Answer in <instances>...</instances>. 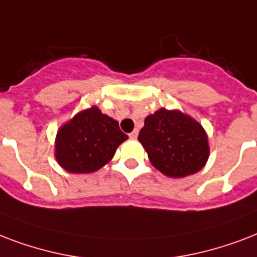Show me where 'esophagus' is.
Wrapping results in <instances>:
<instances>
[{
  "mask_svg": "<svg viewBox=\"0 0 257 257\" xmlns=\"http://www.w3.org/2000/svg\"><path fill=\"white\" fill-rule=\"evenodd\" d=\"M128 137H130L131 139H137V138H138V128H135V130L133 131V133H130V135H128Z\"/></svg>",
  "mask_w": 257,
  "mask_h": 257,
  "instance_id": "obj_1",
  "label": "esophagus"
}]
</instances>
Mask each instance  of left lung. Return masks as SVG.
Listing matches in <instances>:
<instances>
[{
  "mask_svg": "<svg viewBox=\"0 0 257 257\" xmlns=\"http://www.w3.org/2000/svg\"><path fill=\"white\" fill-rule=\"evenodd\" d=\"M138 141L153 166L173 178L200 172L209 158L208 137L202 126L178 110L160 108L149 115Z\"/></svg>",
  "mask_w": 257,
  "mask_h": 257,
  "instance_id": "1",
  "label": "left lung"
}]
</instances>
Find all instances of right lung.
<instances>
[{"label": "right lung", "instance_id": "right-lung-1", "mask_svg": "<svg viewBox=\"0 0 257 257\" xmlns=\"http://www.w3.org/2000/svg\"><path fill=\"white\" fill-rule=\"evenodd\" d=\"M128 138L119 123L101 114L96 106L80 111L57 131L55 157L69 173H93L114 157L122 142Z\"/></svg>", "mask_w": 257, "mask_h": 257}]
</instances>
